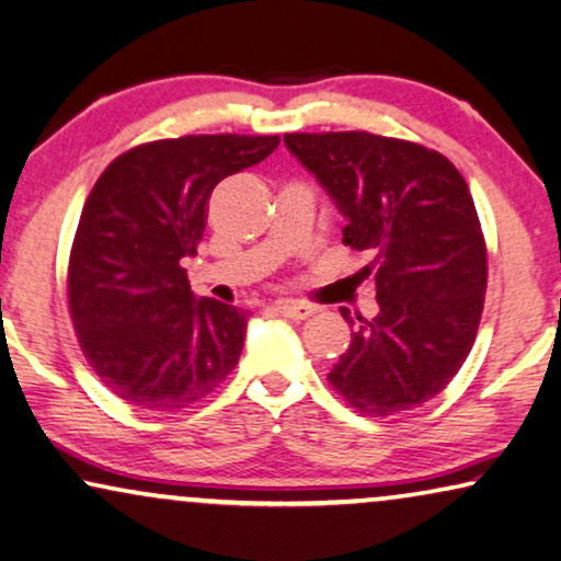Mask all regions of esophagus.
Masks as SVG:
<instances>
[{
	"label": "esophagus",
	"instance_id": "1",
	"mask_svg": "<svg viewBox=\"0 0 561 561\" xmlns=\"http://www.w3.org/2000/svg\"><path fill=\"white\" fill-rule=\"evenodd\" d=\"M277 310L284 314V318H289V320H307V318H312L314 312H318L312 305L289 302V299H284V302H277Z\"/></svg>",
	"mask_w": 561,
	"mask_h": 561
}]
</instances>
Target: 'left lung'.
<instances>
[{
  "instance_id": "left-lung-1",
  "label": "left lung",
  "mask_w": 561,
  "mask_h": 561,
  "mask_svg": "<svg viewBox=\"0 0 561 561\" xmlns=\"http://www.w3.org/2000/svg\"><path fill=\"white\" fill-rule=\"evenodd\" d=\"M366 251L378 314L356 325L328 381L356 412L391 416L435 399L476 343L488 254L470 187L445 154L370 131L284 134Z\"/></svg>"
}]
</instances>
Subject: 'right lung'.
I'll list each match as a JSON object with an SVG mask.
<instances>
[{
	"label": "right lung",
	"mask_w": 561,
	"mask_h": 561,
	"mask_svg": "<svg viewBox=\"0 0 561 561\" xmlns=\"http://www.w3.org/2000/svg\"><path fill=\"white\" fill-rule=\"evenodd\" d=\"M277 147V134H187L101 172L70 249L68 307L93 374L126 404L183 412L239 363L247 312L195 299L183 259L198 251L213 187Z\"/></svg>",
	"instance_id": "add662e5"
}]
</instances>
